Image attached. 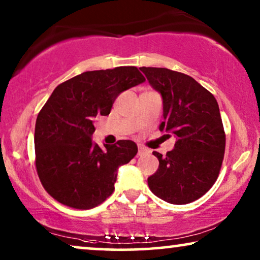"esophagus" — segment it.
I'll return each mask as SVG.
<instances>
[{
	"label": "esophagus",
	"mask_w": 260,
	"mask_h": 260,
	"mask_svg": "<svg viewBox=\"0 0 260 260\" xmlns=\"http://www.w3.org/2000/svg\"><path fill=\"white\" fill-rule=\"evenodd\" d=\"M147 152H148V149H145L143 145H138V156L147 154Z\"/></svg>",
	"instance_id": "esophagus-1"
}]
</instances>
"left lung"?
<instances>
[{
  "label": "left lung",
  "mask_w": 260,
  "mask_h": 260,
  "mask_svg": "<svg viewBox=\"0 0 260 260\" xmlns=\"http://www.w3.org/2000/svg\"><path fill=\"white\" fill-rule=\"evenodd\" d=\"M141 71L162 95L165 120L159 130L176 137L166 156L152 152L159 165L148 186L169 204H189L211 189L221 169L226 136L218 102L187 74L162 67Z\"/></svg>",
  "instance_id": "left-lung-1"
}]
</instances>
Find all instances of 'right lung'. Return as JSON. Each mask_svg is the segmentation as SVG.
<instances>
[{"mask_svg": "<svg viewBox=\"0 0 260 260\" xmlns=\"http://www.w3.org/2000/svg\"><path fill=\"white\" fill-rule=\"evenodd\" d=\"M145 81L137 67L88 71L58 85L35 123V166L42 186L60 204L90 209L115 189L117 170L137 154L129 140L92 142L99 116H108L123 91Z\"/></svg>", "mask_w": 260, "mask_h": 260, "instance_id": "right-lung-1", "label": "right lung"}]
</instances>
